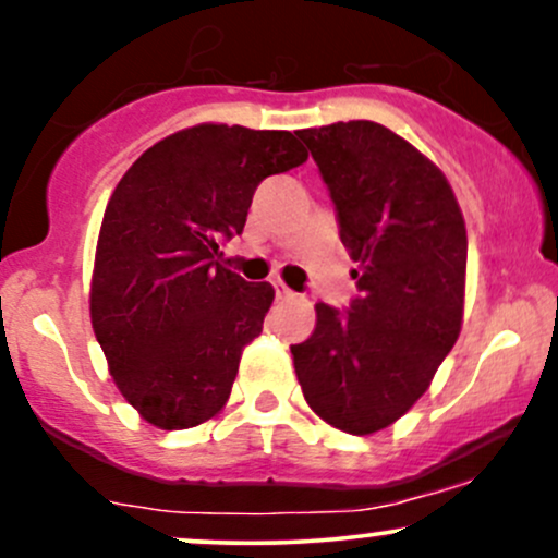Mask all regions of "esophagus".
Listing matches in <instances>:
<instances>
[{
    "label": "esophagus",
    "mask_w": 558,
    "mask_h": 558,
    "mask_svg": "<svg viewBox=\"0 0 558 558\" xmlns=\"http://www.w3.org/2000/svg\"><path fill=\"white\" fill-rule=\"evenodd\" d=\"M272 288H275V296H278V299H293V296H296V293H293L291 288L283 283V280H272Z\"/></svg>",
    "instance_id": "34e87169"
}]
</instances>
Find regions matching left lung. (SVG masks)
<instances>
[{
  "label": "left lung",
  "mask_w": 558,
  "mask_h": 558,
  "mask_svg": "<svg viewBox=\"0 0 558 558\" xmlns=\"http://www.w3.org/2000/svg\"><path fill=\"white\" fill-rule=\"evenodd\" d=\"M356 262L349 310L319 304L291 345L312 409L338 430L393 425L430 386L462 330L466 230L451 185L409 141L373 120L299 131Z\"/></svg>",
  "instance_id": "obj_1"
}]
</instances>
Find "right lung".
Listing matches in <instances>:
<instances>
[{
	"mask_svg": "<svg viewBox=\"0 0 558 558\" xmlns=\"http://www.w3.org/2000/svg\"><path fill=\"white\" fill-rule=\"evenodd\" d=\"M304 159L288 131L207 123L146 149L114 189L92 325L120 393L155 427L185 430L226 407L275 291L226 270L220 246L243 233L257 185Z\"/></svg>",
	"mask_w": 558,
	"mask_h": 558,
	"instance_id": "add662e5",
	"label": "right lung"
}]
</instances>
